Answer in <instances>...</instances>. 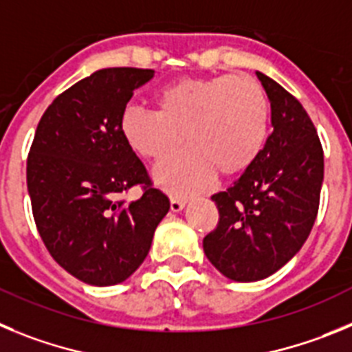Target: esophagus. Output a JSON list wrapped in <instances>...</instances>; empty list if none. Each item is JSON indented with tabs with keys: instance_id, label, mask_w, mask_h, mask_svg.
<instances>
[{
	"instance_id": "34e87169",
	"label": "esophagus",
	"mask_w": 352,
	"mask_h": 352,
	"mask_svg": "<svg viewBox=\"0 0 352 352\" xmlns=\"http://www.w3.org/2000/svg\"><path fill=\"white\" fill-rule=\"evenodd\" d=\"M186 204H188V201H186L184 198H172L170 199V210L180 212L184 207H186Z\"/></svg>"
}]
</instances>
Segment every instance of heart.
<instances>
[{
    "mask_svg": "<svg viewBox=\"0 0 352 352\" xmlns=\"http://www.w3.org/2000/svg\"><path fill=\"white\" fill-rule=\"evenodd\" d=\"M154 107L126 110L121 133L135 153L153 161L172 156L186 138L188 151L154 172L157 186L173 195L208 188L217 172L243 173L267 144V94L247 75L180 78L157 91Z\"/></svg>",
    "mask_w": 352,
    "mask_h": 352,
    "instance_id": "1",
    "label": "heart"
}]
</instances>
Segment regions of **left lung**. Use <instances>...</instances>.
<instances>
[{"mask_svg":"<svg viewBox=\"0 0 352 352\" xmlns=\"http://www.w3.org/2000/svg\"><path fill=\"white\" fill-rule=\"evenodd\" d=\"M272 109V135L251 168L212 196L219 224L204 239L224 277L256 283L283 268L314 226L324 157L314 124L283 85L256 72Z\"/></svg>","mask_w":352,"mask_h":352,"instance_id":"8db88e82","label":"left lung"}]
</instances>
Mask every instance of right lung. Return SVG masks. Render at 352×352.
<instances>
[{
    "label": "right lung",
    "instance_id": "1",
    "mask_svg": "<svg viewBox=\"0 0 352 352\" xmlns=\"http://www.w3.org/2000/svg\"><path fill=\"white\" fill-rule=\"evenodd\" d=\"M154 69L105 68L59 94L38 122L28 157V191L38 233L68 274L113 286L147 258L170 210L144 163L126 144L121 117ZM142 183L144 195H122Z\"/></svg>",
    "mask_w": 352,
    "mask_h": 352
}]
</instances>
